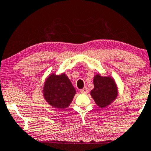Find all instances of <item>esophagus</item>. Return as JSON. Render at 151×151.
Here are the masks:
<instances>
[{
  "instance_id": "1",
  "label": "esophagus",
  "mask_w": 151,
  "mask_h": 151,
  "mask_svg": "<svg viewBox=\"0 0 151 151\" xmlns=\"http://www.w3.org/2000/svg\"><path fill=\"white\" fill-rule=\"evenodd\" d=\"M81 93H83V94H87L88 89L86 87L83 88L82 89H81Z\"/></svg>"
}]
</instances>
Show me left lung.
I'll return each instance as SVG.
<instances>
[{"label":"left lung","instance_id":"8db88e82","mask_svg":"<svg viewBox=\"0 0 151 151\" xmlns=\"http://www.w3.org/2000/svg\"><path fill=\"white\" fill-rule=\"evenodd\" d=\"M93 83L94 89L90 94L99 107L105 108L117 98V85L111 77L96 75L94 77Z\"/></svg>","mask_w":151,"mask_h":151}]
</instances>
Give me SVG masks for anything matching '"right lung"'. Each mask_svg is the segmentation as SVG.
Here are the masks:
<instances>
[{"label": "right lung", "mask_w": 151, "mask_h": 151, "mask_svg": "<svg viewBox=\"0 0 151 151\" xmlns=\"http://www.w3.org/2000/svg\"><path fill=\"white\" fill-rule=\"evenodd\" d=\"M43 95L51 106L65 109L72 102L76 95V89L65 73L60 76L52 74L46 79Z\"/></svg>", "instance_id": "add662e5"}]
</instances>
